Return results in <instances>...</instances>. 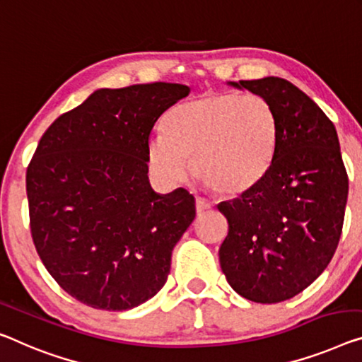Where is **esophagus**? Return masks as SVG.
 I'll use <instances>...</instances> for the list:
<instances>
[{
  "instance_id": "esophagus-1",
  "label": "esophagus",
  "mask_w": 362,
  "mask_h": 362,
  "mask_svg": "<svg viewBox=\"0 0 362 362\" xmlns=\"http://www.w3.org/2000/svg\"><path fill=\"white\" fill-rule=\"evenodd\" d=\"M195 208H197V213H198V214H203V213L211 211V209H213V204H211V203H208V202H204V199H202V198H197Z\"/></svg>"
}]
</instances>
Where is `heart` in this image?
<instances>
[{
    "mask_svg": "<svg viewBox=\"0 0 362 362\" xmlns=\"http://www.w3.org/2000/svg\"><path fill=\"white\" fill-rule=\"evenodd\" d=\"M279 143L273 104L257 94L204 93L170 109L148 158L160 179L175 182L190 160L197 180L221 197H240L265 180Z\"/></svg>",
    "mask_w": 362,
    "mask_h": 362,
    "instance_id": "b5f03b06",
    "label": "heart"
}]
</instances>
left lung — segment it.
Segmentation results:
<instances>
[{
	"mask_svg": "<svg viewBox=\"0 0 362 362\" xmlns=\"http://www.w3.org/2000/svg\"><path fill=\"white\" fill-rule=\"evenodd\" d=\"M228 84L272 102L279 143L265 180L218 204L229 223L219 263L237 294L276 304L302 293L330 263L341 235L348 175L335 127L293 83L268 76Z\"/></svg>",
	"mask_w": 362,
	"mask_h": 362,
	"instance_id": "1",
	"label": "left lung"
}]
</instances>
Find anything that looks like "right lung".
Segmentation results:
<instances>
[{
  "instance_id": "obj_1",
  "label": "right lung",
  "mask_w": 362,
  "mask_h": 362,
  "mask_svg": "<svg viewBox=\"0 0 362 362\" xmlns=\"http://www.w3.org/2000/svg\"><path fill=\"white\" fill-rule=\"evenodd\" d=\"M188 93L172 83L97 89L43 133L25 175L32 239L86 305L129 310L167 281L195 198L151 188L148 146L158 118Z\"/></svg>"
}]
</instances>
